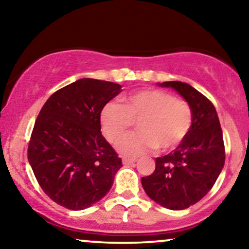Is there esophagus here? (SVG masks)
Returning <instances> with one entry per match:
<instances>
[{
  "label": "esophagus",
  "instance_id": "34e87169",
  "mask_svg": "<svg viewBox=\"0 0 249 249\" xmlns=\"http://www.w3.org/2000/svg\"><path fill=\"white\" fill-rule=\"evenodd\" d=\"M137 162V160L136 159H129V158H124L122 160V163H124V165H130V164H134V163Z\"/></svg>",
  "mask_w": 249,
  "mask_h": 249
}]
</instances>
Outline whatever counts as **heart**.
Wrapping results in <instances>:
<instances>
[{
    "mask_svg": "<svg viewBox=\"0 0 249 249\" xmlns=\"http://www.w3.org/2000/svg\"><path fill=\"white\" fill-rule=\"evenodd\" d=\"M102 131L111 144H117L137 124L138 130L128 135L118 148L124 155L141 156L154 151L178 147L193 127L192 107L168 91L149 88L129 94L122 104L108 102L101 111Z\"/></svg>",
    "mask_w": 249,
    "mask_h": 249,
    "instance_id": "b5f03b06",
    "label": "heart"
}]
</instances>
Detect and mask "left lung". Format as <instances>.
Instances as JSON below:
<instances>
[{"instance_id":"left-lung-1","label":"left lung","mask_w":249,"mask_h":249,"mask_svg":"<svg viewBox=\"0 0 249 249\" xmlns=\"http://www.w3.org/2000/svg\"><path fill=\"white\" fill-rule=\"evenodd\" d=\"M192 107L194 121L188 136L168 155L155 159V170L142 177L149 198L169 210H185L210 192L226 160L222 129L212 102L181 81H164Z\"/></svg>"}]
</instances>
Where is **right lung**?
I'll list each match as a JSON object with an SVG mask.
<instances>
[{"label":"right lung","instance_id":"1","mask_svg":"<svg viewBox=\"0 0 249 249\" xmlns=\"http://www.w3.org/2000/svg\"><path fill=\"white\" fill-rule=\"evenodd\" d=\"M118 84L83 78L50 96L37 117L28 161L43 192L66 209L85 210L103 198L122 166L101 132V111Z\"/></svg>","mask_w":249,"mask_h":249}]
</instances>
